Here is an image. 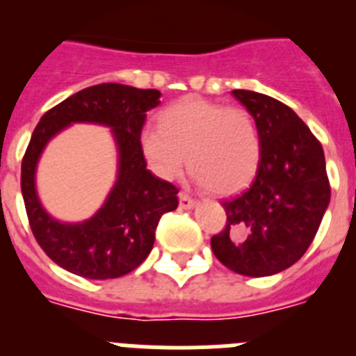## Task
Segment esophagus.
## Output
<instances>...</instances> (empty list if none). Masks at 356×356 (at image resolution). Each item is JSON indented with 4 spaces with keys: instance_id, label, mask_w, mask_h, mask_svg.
Returning a JSON list of instances; mask_svg holds the SVG:
<instances>
[{
    "instance_id": "1",
    "label": "esophagus",
    "mask_w": 356,
    "mask_h": 356,
    "mask_svg": "<svg viewBox=\"0 0 356 356\" xmlns=\"http://www.w3.org/2000/svg\"><path fill=\"white\" fill-rule=\"evenodd\" d=\"M178 197H180V209L188 210V209H193V207L196 205V200H194L193 196H188L187 193H180V194H178Z\"/></svg>"
}]
</instances>
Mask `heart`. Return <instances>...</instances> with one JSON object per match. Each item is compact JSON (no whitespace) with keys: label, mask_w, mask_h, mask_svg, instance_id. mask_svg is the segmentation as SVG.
Returning a JSON list of instances; mask_svg holds the SVG:
<instances>
[{"label":"heart","mask_w":356,"mask_h":356,"mask_svg":"<svg viewBox=\"0 0 356 356\" xmlns=\"http://www.w3.org/2000/svg\"><path fill=\"white\" fill-rule=\"evenodd\" d=\"M139 146L147 165L163 180L188 169L219 196L250 185L260 165L262 143L253 115L201 97H185L162 110L159 128L140 131Z\"/></svg>","instance_id":"obj_1"}]
</instances>
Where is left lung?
I'll return each instance as SVG.
<instances>
[{
    "label": "left lung",
    "mask_w": 356,
    "mask_h": 356,
    "mask_svg": "<svg viewBox=\"0 0 356 356\" xmlns=\"http://www.w3.org/2000/svg\"><path fill=\"white\" fill-rule=\"evenodd\" d=\"M232 94L257 122L262 156L253 184L222 201L226 226L210 246L234 273L271 276L303 257L328 209L325 151L282 102L253 90Z\"/></svg>",
    "instance_id": "1"
}]
</instances>
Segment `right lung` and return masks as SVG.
<instances>
[{"mask_svg":"<svg viewBox=\"0 0 356 356\" xmlns=\"http://www.w3.org/2000/svg\"><path fill=\"white\" fill-rule=\"evenodd\" d=\"M160 90L99 83L72 94L40 118L21 163V193L33 237L65 271L90 280L128 275L149 254L160 217L178 207V188L146 169L139 146L146 112L160 103ZM71 122L113 128L120 172L106 205L76 225L55 222L35 193V168L43 146Z\"/></svg>","mask_w":356,"mask_h":356,"instance_id":"right-lung-1","label":"right lung"}]
</instances>
